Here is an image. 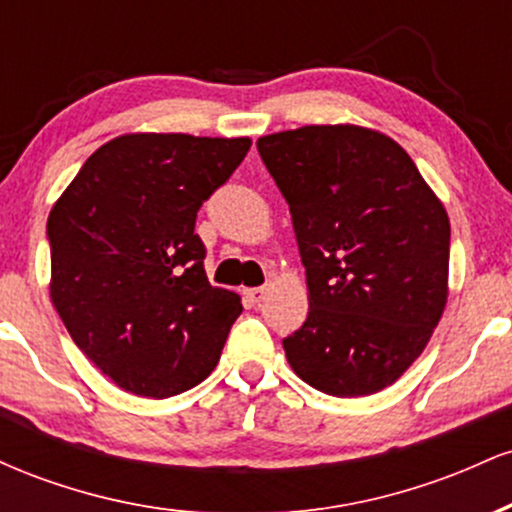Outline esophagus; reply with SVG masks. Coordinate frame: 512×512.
Returning a JSON list of instances; mask_svg holds the SVG:
<instances>
[{"mask_svg":"<svg viewBox=\"0 0 512 512\" xmlns=\"http://www.w3.org/2000/svg\"><path fill=\"white\" fill-rule=\"evenodd\" d=\"M245 296L250 298V303H260L264 296H267V286H257V289H248Z\"/></svg>","mask_w":512,"mask_h":512,"instance_id":"esophagus-1","label":"esophagus"}]
</instances>
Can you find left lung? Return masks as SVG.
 Returning a JSON list of instances; mask_svg holds the SVG:
<instances>
[{
	"label": "left lung",
	"mask_w": 512,
	"mask_h": 512,
	"mask_svg": "<svg viewBox=\"0 0 512 512\" xmlns=\"http://www.w3.org/2000/svg\"><path fill=\"white\" fill-rule=\"evenodd\" d=\"M291 209L310 313L284 339L296 375L334 397L392 385L448 301L450 221L407 151L356 125L257 139Z\"/></svg>",
	"instance_id": "left-lung-1"
}]
</instances>
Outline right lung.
<instances>
[{"label":"right lung","instance_id":"add662e5","mask_svg":"<svg viewBox=\"0 0 512 512\" xmlns=\"http://www.w3.org/2000/svg\"><path fill=\"white\" fill-rule=\"evenodd\" d=\"M250 144L125 134L88 156L50 211L52 303L88 361L132 395L202 383L243 313L209 284L195 221Z\"/></svg>","mask_w":512,"mask_h":512}]
</instances>
